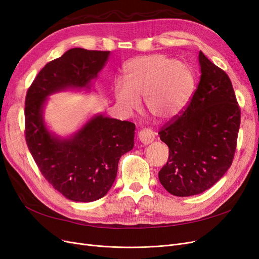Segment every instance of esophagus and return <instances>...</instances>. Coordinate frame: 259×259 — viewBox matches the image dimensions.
<instances>
[{
	"label": "esophagus",
	"instance_id": "1",
	"mask_svg": "<svg viewBox=\"0 0 259 259\" xmlns=\"http://www.w3.org/2000/svg\"><path fill=\"white\" fill-rule=\"evenodd\" d=\"M138 139H139V142L142 143V144L148 145V144H150V143L153 142L154 134L150 130L143 128V130H140L138 132Z\"/></svg>",
	"mask_w": 259,
	"mask_h": 259
}]
</instances>
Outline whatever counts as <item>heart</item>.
<instances>
[{"mask_svg": "<svg viewBox=\"0 0 259 259\" xmlns=\"http://www.w3.org/2000/svg\"><path fill=\"white\" fill-rule=\"evenodd\" d=\"M125 81L115 80L116 103L126 112L136 110L145 99L148 112L159 121L174 119L191 98L194 77L190 68L162 54L131 59L124 68Z\"/></svg>", "mask_w": 259, "mask_h": 259, "instance_id": "obj_1", "label": "heart"}]
</instances>
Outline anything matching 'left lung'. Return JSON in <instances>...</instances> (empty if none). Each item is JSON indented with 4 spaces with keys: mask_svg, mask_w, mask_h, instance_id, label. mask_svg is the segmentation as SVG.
I'll use <instances>...</instances> for the list:
<instances>
[{
    "mask_svg": "<svg viewBox=\"0 0 259 259\" xmlns=\"http://www.w3.org/2000/svg\"><path fill=\"white\" fill-rule=\"evenodd\" d=\"M201 77L184 113L159 132L168 160L159 171L162 186L176 197H189L214 186L231 166L241 110L229 76L201 51Z\"/></svg>",
    "mask_w": 259,
    "mask_h": 259,
    "instance_id": "left-lung-1",
    "label": "left lung"
}]
</instances>
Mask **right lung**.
Listing matches in <instances>:
<instances>
[{"instance_id":"right-lung-1","label":"right lung","mask_w":259,"mask_h":259,"mask_svg":"<svg viewBox=\"0 0 259 259\" xmlns=\"http://www.w3.org/2000/svg\"><path fill=\"white\" fill-rule=\"evenodd\" d=\"M110 52L71 49L46 64L27 92L26 142L45 179L67 199L93 202L112 187L121 156L134 147L135 124L94 115L68 138L46 127L48 97L65 90H90Z\"/></svg>"}]
</instances>
